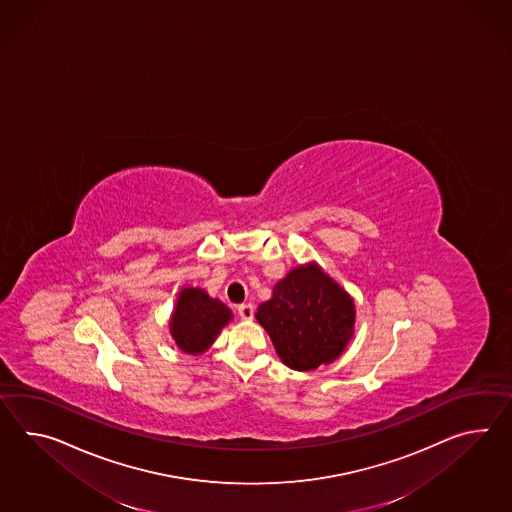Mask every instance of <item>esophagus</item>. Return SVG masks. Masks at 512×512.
<instances>
[{
  "instance_id": "esophagus-1",
  "label": "esophagus",
  "mask_w": 512,
  "mask_h": 512,
  "mask_svg": "<svg viewBox=\"0 0 512 512\" xmlns=\"http://www.w3.org/2000/svg\"><path fill=\"white\" fill-rule=\"evenodd\" d=\"M238 316L242 318V320H251L253 318V305L251 303H242V305H238Z\"/></svg>"
}]
</instances>
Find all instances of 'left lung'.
<instances>
[{
  "instance_id": "left-lung-1",
  "label": "left lung",
  "mask_w": 512,
  "mask_h": 512,
  "mask_svg": "<svg viewBox=\"0 0 512 512\" xmlns=\"http://www.w3.org/2000/svg\"><path fill=\"white\" fill-rule=\"evenodd\" d=\"M257 322L266 329L288 368L307 372L335 361L353 337L355 305L348 292L316 262L283 277L272 298L259 305Z\"/></svg>"
}]
</instances>
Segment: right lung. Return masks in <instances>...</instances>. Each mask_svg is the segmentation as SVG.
<instances>
[{
    "mask_svg": "<svg viewBox=\"0 0 512 512\" xmlns=\"http://www.w3.org/2000/svg\"><path fill=\"white\" fill-rule=\"evenodd\" d=\"M231 318L233 314L222 301L212 300L201 288L185 287L175 303L170 333L185 353L198 355L209 349Z\"/></svg>",
    "mask_w": 512,
    "mask_h": 512,
    "instance_id": "right-lung-1",
    "label": "right lung"
}]
</instances>
